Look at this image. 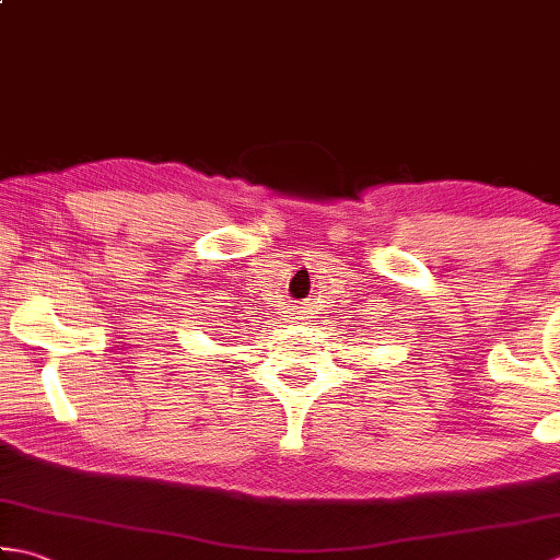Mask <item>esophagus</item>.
<instances>
[{
    "label": "esophagus",
    "instance_id": "1",
    "mask_svg": "<svg viewBox=\"0 0 560 560\" xmlns=\"http://www.w3.org/2000/svg\"><path fill=\"white\" fill-rule=\"evenodd\" d=\"M293 315H295V317H301V319H303V311H293Z\"/></svg>",
    "mask_w": 560,
    "mask_h": 560
}]
</instances>
